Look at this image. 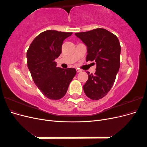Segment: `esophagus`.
<instances>
[{
  "instance_id": "1",
  "label": "esophagus",
  "mask_w": 147,
  "mask_h": 147,
  "mask_svg": "<svg viewBox=\"0 0 147 147\" xmlns=\"http://www.w3.org/2000/svg\"><path fill=\"white\" fill-rule=\"evenodd\" d=\"M77 72H82V70L81 69H77Z\"/></svg>"
}]
</instances>
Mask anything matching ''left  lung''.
<instances>
[{"label": "left lung", "mask_w": 147, "mask_h": 147, "mask_svg": "<svg viewBox=\"0 0 147 147\" xmlns=\"http://www.w3.org/2000/svg\"><path fill=\"white\" fill-rule=\"evenodd\" d=\"M87 47L86 61L96 64L94 75L87 72L88 80L83 85L85 94L92 100H99L113 85L120 66L121 46L116 35L107 30L97 28L75 33Z\"/></svg>", "instance_id": "obj_1"}]
</instances>
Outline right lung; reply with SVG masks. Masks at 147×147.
<instances>
[{
	"label": "right lung",
	"instance_id": "obj_1",
	"mask_svg": "<svg viewBox=\"0 0 147 147\" xmlns=\"http://www.w3.org/2000/svg\"><path fill=\"white\" fill-rule=\"evenodd\" d=\"M72 32L48 30L40 34L27 51L28 67L33 80L43 94L52 100L63 97L76 75L74 68L61 69L55 60L59 57L64 40Z\"/></svg>",
	"mask_w": 147,
	"mask_h": 147
}]
</instances>
